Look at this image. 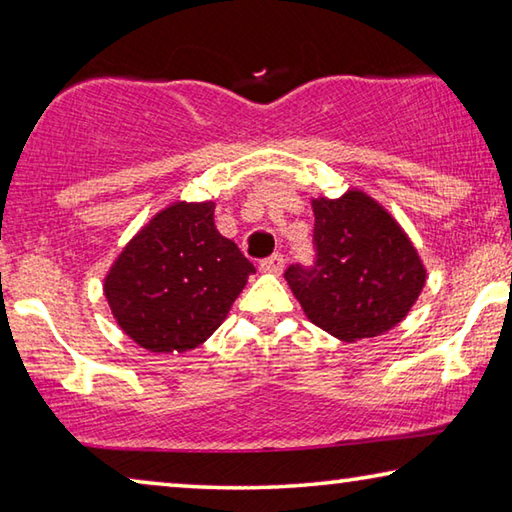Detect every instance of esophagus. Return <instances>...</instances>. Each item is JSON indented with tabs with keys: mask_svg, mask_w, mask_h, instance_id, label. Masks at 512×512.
I'll use <instances>...</instances> for the list:
<instances>
[{
	"mask_svg": "<svg viewBox=\"0 0 512 512\" xmlns=\"http://www.w3.org/2000/svg\"><path fill=\"white\" fill-rule=\"evenodd\" d=\"M259 271L271 273V275H280L284 271V257L282 255H273V257L264 259V262L259 264Z\"/></svg>",
	"mask_w": 512,
	"mask_h": 512,
	"instance_id": "obj_1",
	"label": "esophagus"
}]
</instances>
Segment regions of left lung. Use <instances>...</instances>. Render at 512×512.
Wrapping results in <instances>:
<instances>
[{"mask_svg":"<svg viewBox=\"0 0 512 512\" xmlns=\"http://www.w3.org/2000/svg\"><path fill=\"white\" fill-rule=\"evenodd\" d=\"M311 207L316 264L284 273L307 318L345 343L402 323L427 282L402 225L361 189L314 198Z\"/></svg>","mask_w":512,"mask_h":512,"instance_id":"left-lung-1","label":"left lung"}]
</instances>
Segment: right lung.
I'll use <instances>...</instances> for the list:
<instances>
[{
  "label": "right lung",
  "mask_w": 512,
  "mask_h": 512,
  "mask_svg": "<svg viewBox=\"0 0 512 512\" xmlns=\"http://www.w3.org/2000/svg\"><path fill=\"white\" fill-rule=\"evenodd\" d=\"M255 266L214 225V203L164 207L128 241L103 280L124 334L151 352L205 343Z\"/></svg>",
  "instance_id": "obj_1"
}]
</instances>
